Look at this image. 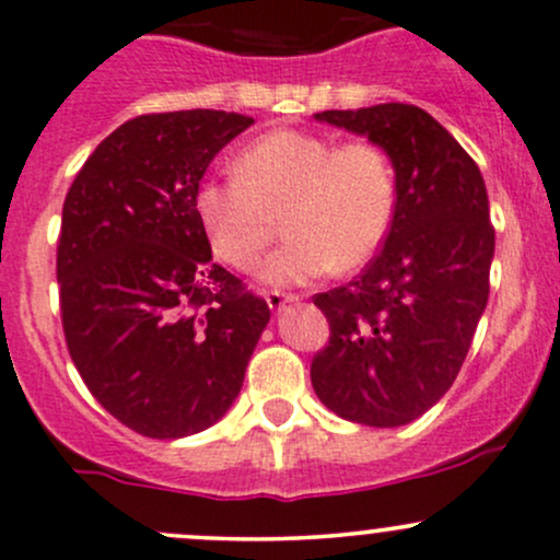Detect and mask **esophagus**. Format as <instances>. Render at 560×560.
<instances>
[{"mask_svg":"<svg viewBox=\"0 0 560 560\" xmlns=\"http://www.w3.org/2000/svg\"><path fill=\"white\" fill-rule=\"evenodd\" d=\"M265 300H268V308L273 311V314H279V311L287 308V303H295V295H281V292H268L265 295Z\"/></svg>","mask_w":560,"mask_h":560,"instance_id":"obj_1","label":"esophagus"}]
</instances>
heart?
Here are the masks:
<instances>
[{"label": "heart", "mask_w": 560, "mask_h": 560, "mask_svg": "<svg viewBox=\"0 0 560 560\" xmlns=\"http://www.w3.org/2000/svg\"><path fill=\"white\" fill-rule=\"evenodd\" d=\"M287 209L279 252L262 265V281L298 287L338 268L368 262L392 228L397 182L392 161L373 141H346L308 131L262 133L235 161V174L201 182L196 214L220 260L255 268Z\"/></svg>", "instance_id": "obj_1"}]
</instances>
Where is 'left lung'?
Segmentation results:
<instances>
[{"label": "left lung", "instance_id": "8db88e82", "mask_svg": "<svg viewBox=\"0 0 560 560\" xmlns=\"http://www.w3.org/2000/svg\"><path fill=\"white\" fill-rule=\"evenodd\" d=\"M314 117L386 152L397 209L362 276L314 298L329 346L314 357L311 384L340 419L402 427L448 392L486 311L493 260L486 182L464 147L413 104Z\"/></svg>", "mask_w": 560, "mask_h": 560}]
</instances>
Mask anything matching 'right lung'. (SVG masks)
Instances as JSON below:
<instances>
[{
  "mask_svg": "<svg viewBox=\"0 0 560 560\" xmlns=\"http://www.w3.org/2000/svg\"><path fill=\"white\" fill-rule=\"evenodd\" d=\"M187 109L122 122L63 201L58 287L69 354L133 432L179 440L231 410L268 327V303L211 260L196 214L217 152L252 126Z\"/></svg>",
  "mask_w": 560,
  "mask_h": 560,
  "instance_id": "right-lung-1",
  "label": "right lung"
}]
</instances>
